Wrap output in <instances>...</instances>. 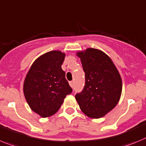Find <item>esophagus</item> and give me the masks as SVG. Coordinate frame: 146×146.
I'll use <instances>...</instances> for the list:
<instances>
[{"mask_svg": "<svg viewBox=\"0 0 146 146\" xmlns=\"http://www.w3.org/2000/svg\"><path fill=\"white\" fill-rule=\"evenodd\" d=\"M69 85H70V86L72 87V88H74V82H73V81H70V82H69Z\"/></svg>", "mask_w": 146, "mask_h": 146, "instance_id": "1", "label": "esophagus"}]
</instances>
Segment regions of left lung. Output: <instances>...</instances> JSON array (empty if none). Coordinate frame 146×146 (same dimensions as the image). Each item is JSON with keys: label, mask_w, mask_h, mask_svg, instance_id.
Wrapping results in <instances>:
<instances>
[{"label": "left lung", "mask_w": 146, "mask_h": 146, "mask_svg": "<svg viewBox=\"0 0 146 146\" xmlns=\"http://www.w3.org/2000/svg\"><path fill=\"white\" fill-rule=\"evenodd\" d=\"M85 72L83 89L75 95L80 109L91 118H100L116 106L121 93V77L111 59L104 52L88 48L79 52Z\"/></svg>", "instance_id": "1"}]
</instances>
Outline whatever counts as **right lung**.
<instances>
[{"mask_svg":"<svg viewBox=\"0 0 146 146\" xmlns=\"http://www.w3.org/2000/svg\"><path fill=\"white\" fill-rule=\"evenodd\" d=\"M65 54L53 50L33 64L24 83V93L33 111L42 117L54 114L72 88L61 69Z\"/></svg>","mask_w":146,"mask_h":146,"instance_id":"right-lung-1","label":"right lung"}]
</instances>
